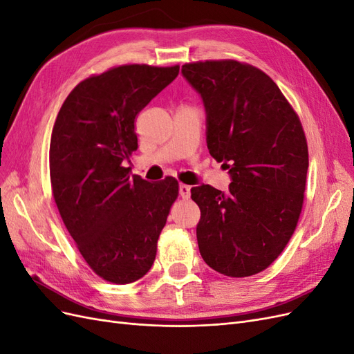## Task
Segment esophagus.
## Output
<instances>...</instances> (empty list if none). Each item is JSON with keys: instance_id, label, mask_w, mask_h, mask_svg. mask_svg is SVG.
<instances>
[{"instance_id": "34e87169", "label": "esophagus", "mask_w": 354, "mask_h": 354, "mask_svg": "<svg viewBox=\"0 0 354 354\" xmlns=\"http://www.w3.org/2000/svg\"><path fill=\"white\" fill-rule=\"evenodd\" d=\"M178 194L183 199H189L190 198V186L187 185H180L178 186Z\"/></svg>"}]
</instances>
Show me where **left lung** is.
Wrapping results in <instances>:
<instances>
[{
	"mask_svg": "<svg viewBox=\"0 0 354 354\" xmlns=\"http://www.w3.org/2000/svg\"><path fill=\"white\" fill-rule=\"evenodd\" d=\"M181 73L203 102L208 151L232 180L227 194L209 185L190 189L201 209L199 252L221 274L260 273L283 251L303 208L301 122L269 75L246 63H186Z\"/></svg>",
	"mask_w": 354,
	"mask_h": 354,
	"instance_id": "8db88e82",
	"label": "left lung"
}]
</instances>
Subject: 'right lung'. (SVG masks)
<instances>
[{
	"label": "right lung",
	"instance_id": "1",
	"mask_svg": "<svg viewBox=\"0 0 354 354\" xmlns=\"http://www.w3.org/2000/svg\"><path fill=\"white\" fill-rule=\"evenodd\" d=\"M180 68L125 65L80 82L62 104L50 142L53 196L84 260L104 281L143 277L178 183H149L124 160L137 149L134 120Z\"/></svg>",
	"mask_w": 354,
	"mask_h": 354
}]
</instances>
